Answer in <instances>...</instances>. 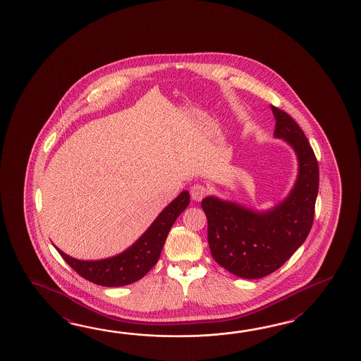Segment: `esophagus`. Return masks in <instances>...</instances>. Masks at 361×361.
I'll return each mask as SVG.
<instances>
[{
    "instance_id": "34e87169",
    "label": "esophagus",
    "mask_w": 361,
    "mask_h": 361,
    "mask_svg": "<svg viewBox=\"0 0 361 361\" xmlns=\"http://www.w3.org/2000/svg\"><path fill=\"white\" fill-rule=\"evenodd\" d=\"M207 187L202 184H193L191 187V197L195 201H201L207 195Z\"/></svg>"
}]
</instances>
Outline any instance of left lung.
<instances>
[{"instance_id":"obj_1","label":"left lung","mask_w":361,"mask_h":361,"mask_svg":"<svg viewBox=\"0 0 361 361\" xmlns=\"http://www.w3.org/2000/svg\"><path fill=\"white\" fill-rule=\"evenodd\" d=\"M274 137L292 147L298 174L285 199L267 210L207 196V243L219 266L243 279H262L280 269L306 240L319 192V165L305 133L290 116L271 106Z\"/></svg>"}]
</instances>
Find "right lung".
I'll return each mask as SVG.
<instances>
[{"instance_id":"add662e5","label":"right lung","mask_w":361,"mask_h":361,"mask_svg":"<svg viewBox=\"0 0 361 361\" xmlns=\"http://www.w3.org/2000/svg\"><path fill=\"white\" fill-rule=\"evenodd\" d=\"M190 205L188 191L180 192L168 207L156 216L152 224L145 231V233L126 250L117 255L97 259L82 261L69 257L61 252L58 246L61 258L76 271L80 276L100 286H125L133 284L146 275L159 261L162 246L168 238L171 226L176 222L179 214Z\"/></svg>"}]
</instances>
